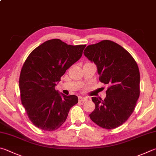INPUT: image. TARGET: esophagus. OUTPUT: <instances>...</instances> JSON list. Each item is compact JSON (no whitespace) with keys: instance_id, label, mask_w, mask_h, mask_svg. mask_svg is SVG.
<instances>
[{"instance_id":"esophagus-1","label":"esophagus","mask_w":156,"mask_h":156,"mask_svg":"<svg viewBox=\"0 0 156 156\" xmlns=\"http://www.w3.org/2000/svg\"><path fill=\"white\" fill-rule=\"evenodd\" d=\"M88 100H89V98L87 97H79V101H83V102L87 101Z\"/></svg>"}]
</instances>
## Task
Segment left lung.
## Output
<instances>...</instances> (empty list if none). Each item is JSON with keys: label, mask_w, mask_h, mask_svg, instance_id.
Listing matches in <instances>:
<instances>
[{"label": "left lung", "mask_w": 156, "mask_h": 156, "mask_svg": "<svg viewBox=\"0 0 156 156\" xmlns=\"http://www.w3.org/2000/svg\"><path fill=\"white\" fill-rule=\"evenodd\" d=\"M84 55L97 66L101 83L108 85L104 100L92 98L95 108L89 117L102 128H116L128 119L139 98L138 65L126 49L110 40L89 45Z\"/></svg>", "instance_id": "obj_1"}]
</instances>
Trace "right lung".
<instances>
[{"label": "right lung", "instance_id": "add662e5", "mask_svg": "<svg viewBox=\"0 0 156 156\" xmlns=\"http://www.w3.org/2000/svg\"><path fill=\"white\" fill-rule=\"evenodd\" d=\"M86 45L72 46L61 39L45 41L34 49L22 67L19 87L22 105L34 126L55 131L66 121L76 95H66L55 89L57 82L83 55Z\"/></svg>", "mask_w": 156, "mask_h": 156}]
</instances>
